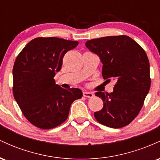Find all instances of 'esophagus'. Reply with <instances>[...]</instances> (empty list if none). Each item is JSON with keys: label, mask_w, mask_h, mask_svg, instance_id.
Listing matches in <instances>:
<instances>
[{"label": "esophagus", "mask_w": 160, "mask_h": 160, "mask_svg": "<svg viewBox=\"0 0 160 160\" xmlns=\"http://www.w3.org/2000/svg\"><path fill=\"white\" fill-rule=\"evenodd\" d=\"M83 96L86 98H92L94 95L92 92H83Z\"/></svg>", "instance_id": "1"}]
</instances>
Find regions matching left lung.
<instances>
[{
	"instance_id": "1",
	"label": "left lung",
	"mask_w": 160,
	"mask_h": 160,
	"mask_svg": "<svg viewBox=\"0 0 160 160\" xmlns=\"http://www.w3.org/2000/svg\"><path fill=\"white\" fill-rule=\"evenodd\" d=\"M86 46L100 57L104 80H116L111 93L97 92L104 106L95 112L99 123L118 128L127 126L140 112L150 90V63L138 43L126 35L88 40Z\"/></svg>"
}]
</instances>
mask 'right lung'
I'll return each instance as SVG.
<instances>
[{
	"label": "right lung",
	"instance_id": "add662e5",
	"mask_svg": "<svg viewBox=\"0 0 160 160\" xmlns=\"http://www.w3.org/2000/svg\"><path fill=\"white\" fill-rule=\"evenodd\" d=\"M78 41L58 38H37L19 52L12 69V92L22 113L31 123L50 129L67 120L70 107L82 92L78 88L65 89L55 82L68 51Z\"/></svg>",
	"mask_w": 160,
	"mask_h": 160
}]
</instances>
